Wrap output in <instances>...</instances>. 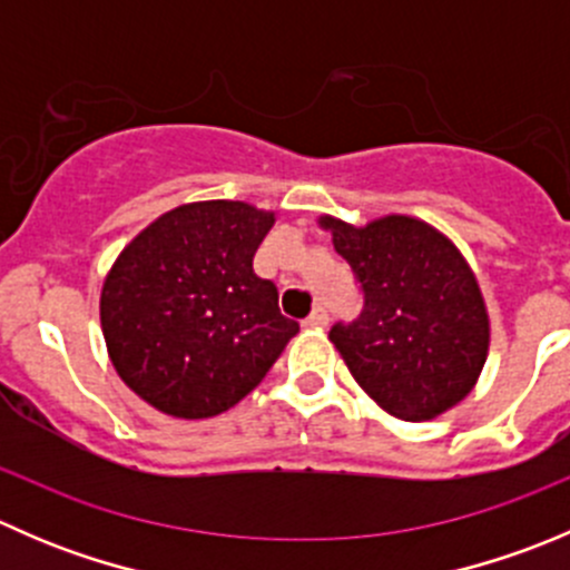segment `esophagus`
<instances>
[{"mask_svg":"<svg viewBox=\"0 0 570 570\" xmlns=\"http://www.w3.org/2000/svg\"><path fill=\"white\" fill-rule=\"evenodd\" d=\"M306 325L308 327H325L327 325V308L325 306L314 308V312L306 317Z\"/></svg>","mask_w":570,"mask_h":570,"instance_id":"obj_1","label":"esophagus"}]
</instances>
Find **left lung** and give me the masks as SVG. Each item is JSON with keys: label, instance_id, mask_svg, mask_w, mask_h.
<instances>
[{"label": "left lung", "instance_id": "1", "mask_svg": "<svg viewBox=\"0 0 570 570\" xmlns=\"http://www.w3.org/2000/svg\"><path fill=\"white\" fill-rule=\"evenodd\" d=\"M361 284L364 308L331 342L350 375L396 419L422 422L474 389L491 325L461 250L424 220L389 215L355 228L320 217Z\"/></svg>", "mask_w": 570, "mask_h": 570}]
</instances>
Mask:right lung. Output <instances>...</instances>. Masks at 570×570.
<instances>
[{
    "label": "right lung",
    "instance_id": "add662e5",
    "mask_svg": "<svg viewBox=\"0 0 570 570\" xmlns=\"http://www.w3.org/2000/svg\"><path fill=\"white\" fill-rule=\"evenodd\" d=\"M273 212L198 200L165 212L115 258L101 331L120 381L157 411L209 419L262 383L301 331L253 256Z\"/></svg>",
    "mask_w": 570,
    "mask_h": 570
}]
</instances>
